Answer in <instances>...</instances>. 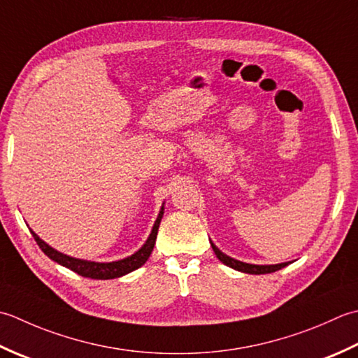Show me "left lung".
<instances>
[{"label":"left lung","mask_w":358,"mask_h":358,"mask_svg":"<svg viewBox=\"0 0 358 358\" xmlns=\"http://www.w3.org/2000/svg\"><path fill=\"white\" fill-rule=\"evenodd\" d=\"M211 249H213L216 258L220 259L221 262H224L225 266H229L231 268H235V271L238 272H244V273H252V275H261V273H272V272H276L280 271V268L286 267L289 262H281V264H271V266H258V264H249V262H243V261H238V259H233L230 257H227V255L222 253L217 247L211 243Z\"/></svg>","instance_id":"8db88e82"}]
</instances>
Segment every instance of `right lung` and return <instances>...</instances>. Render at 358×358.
<instances>
[{
  "instance_id": "right-lung-1",
  "label": "right lung",
  "mask_w": 358,
  "mask_h": 358,
  "mask_svg": "<svg viewBox=\"0 0 358 358\" xmlns=\"http://www.w3.org/2000/svg\"><path fill=\"white\" fill-rule=\"evenodd\" d=\"M162 216H164V207L159 211V216H157L155 225H152V230L150 233L147 243H145L141 249H138L134 255H131V257H128V258L113 261V262H94V261H86V259L68 257V255L60 253L58 250L52 249V247L46 244L43 239H40V236L36 235V233H34L32 230H31V233H32L34 239L36 241V244L40 245V249L45 252V255H48L50 259L58 262V264L68 267L72 272L86 276V278L113 280V278H119V276H123V275L136 271V268L142 267L145 262H147V259L150 258V255L152 252V247H155V244H156L159 224H160V220H162Z\"/></svg>"
}]
</instances>
